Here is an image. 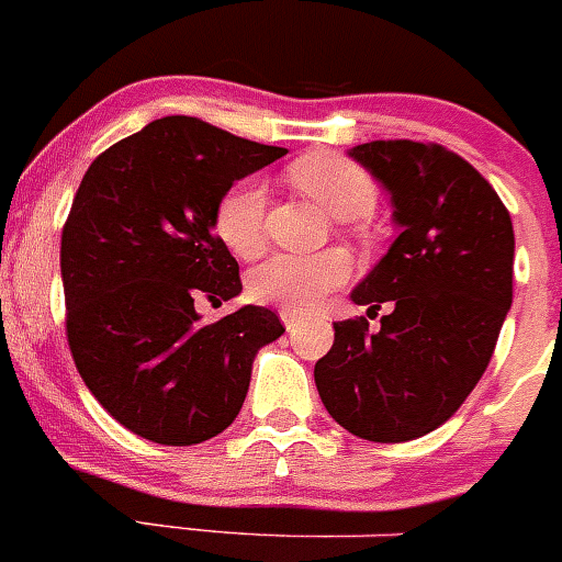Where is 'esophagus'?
I'll use <instances>...</instances> for the list:
<instances>
[{"label": "esophagus", "instance_id": "obj_1", "mask_svg": "<svg viewBox=\"0 0 562 562\" xmlns=\"http://www.w3.org/2000/svg\"><path fill=\"white\" fill-rule=\"evenodd\" d=\"M280 317H282V323H285L288 331H291V328H296L299 323H302L304 313L302 310H293V307H280Z\"/></svg>", "mask_w": 562, "mask_h": 562}]
</instances>
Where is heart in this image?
Returning <instances> with one entry per match:
<instances>
[{"label":"heart","mask_w":562,"mask_h":562,"mask_svg":"<svg viewBox=\"0 0 562 562\" xmlns=\"http://www.w3.org/2000/svg\"><path fill=\"white\" fill-rule=\"evenodd\" d=\"M293 184L313 198L337 220L364 217L375 209L378 187L372 176L331 151H310L288 168ZM266 190L260 181L245 179L231 187L214 209V234L236 258H255L263 252ZM350 274L348 255L326 249L317 255H274L255 266L247 277V291L255 302L282 307H315L328 291L342 285Z\"/></svg>","instance_id":"1"}]
</instances>
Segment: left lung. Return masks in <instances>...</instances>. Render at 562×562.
Here are the masks:
<instances>
[{"mask_svg": "<svg viewBox=\"0 0 562 562\" xmlns=\"http://www.w3.org/2000/svg\"><path fill=\"white\" fill-rule=\"evenodd\" d=\"M348 157L389 192L400 228L350 302L389 315L378 331L364 317L334 323L315 386L350 435L402 443L449 422L484 375L512 310L514 225L490 181L443 146L372 140Z\"/></svg>", "mask_w": 562, "mask_h": 562, "instance_id": "obj_1", "label": "left lung"}]
</instances>
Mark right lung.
I'll use <instances>...</instances> for the list:
<instances>
[{
	"label": "right lung",
	"instance_id": "obj_1",
	"mask_svg": "<svg viewBox=\"0 0 562 562\" xmlns=\"http://www.w3.org/2000/svg\"><path fill=\"white\" fill-rule=\"evenodd\" d=\"M288 149L192 116H166L89 166L61 231L67 342L94 400L130 432L192 446L234 424L271 310L245 304L201 323L198 299L241 293L214 209L239 179Z\"/></svg>",
	"mask_w": 562,
	"mask_h": 562
}]
</instances>
